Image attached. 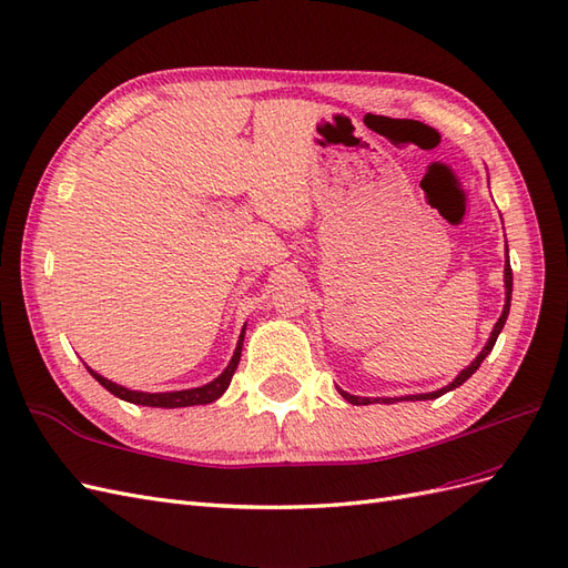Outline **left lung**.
<instances>
[{
    "instance_id": "obj_1",
    "label": "left lung",
    "mask_w": 568,
    "mask_h": 568,
    "mask_svg": "<svg viewBox=\"0 0 568 568\" xmlns=\"http://www.w3.org/2000/svg\"><path fill=\"white\" fill-rule=\"evenodd\" d=\"M507 253H509V251H507ZM509 305H511V265H509V255H507V263H505V307H503V315H500V320L495 322V326H493V332H490V336H488V343L484 346V351H480V353L471 359V365L464 367L448 386H443V388L432 390V393L405 395V398H359V395H351V393L341 390V388H338V393H341L343 398H346L351 405H369V403H379V400H382V403H398V400H434V398H440L443 393H448V390H453V388H459L464 382H467L469 376L480 367V363H484V359L490 355V351H493V346H495V341H497V336H500L503 326H505V322H507Z\"/></svg>"
}]
</instances>
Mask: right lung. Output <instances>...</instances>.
I'll return each mask as SVG.
<instances>
[{
  "label": "right lung",
  "instance_id": "1",
  "mask_svg": "<svg viewBox=\"0 0 568 568\" xmlns=\"http://www.w3.org/2000/svg\"><path fill=\"white\" fill-rule=\"evenodd\" d=\"M244 334H246V324L242 334H239V341H236V348H234V355L230 359V365L222 369L220 376H215L213 382L203 384V386H196V388H184V390H165V393H146V390H132V388H125L120 386L111 379H106V376H101L99 372H94L92 367H88V372L94 376V379L104 386L109 393H113L115 398L125 400V403H132V405H144V407H165V409H175V407H192V405H209V403H215L222 393H225L230 388V382L232 376L236 372V365L239 359H242V346H244Z\"/></svg>",
  "mask_w": 568,
  "mask_h": 568
}]
</instances>
